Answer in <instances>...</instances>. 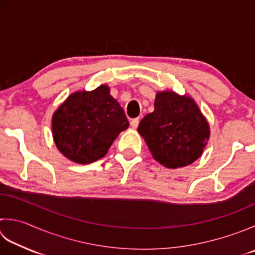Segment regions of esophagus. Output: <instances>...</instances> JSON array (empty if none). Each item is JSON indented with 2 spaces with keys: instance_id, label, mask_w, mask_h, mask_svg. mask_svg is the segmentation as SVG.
Returning a JSON list of instances; mask_svg holds the SVG:
<instances>
[{
  "instance_id": "34e87169",
  "label": "esophagus",
  "mask_w": 255,
  "mask_h": 255,
  "mask_svg": "<svg viewBox=\"0 0 255 255\" xmlns=\"http://www.w3.org/2000/svg\"><path fill=\"white\" fill-rule=\"evenodd\" d=\"M138 125H139V119H132V121L130 122V126H131V128H133V129H136L137 127H138Z\"/></svg>"
}]
</instances>
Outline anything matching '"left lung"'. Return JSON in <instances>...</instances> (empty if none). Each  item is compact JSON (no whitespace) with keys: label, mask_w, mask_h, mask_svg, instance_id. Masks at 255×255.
Segmentation results:
<instances>
[{"label":"left lung","mask_w":255,"mask_h":255,"mask_svg":"<svg viewBox=\"0 0 255 255\" xmlns=\"http://www.w3.org/2000/svg\"><path fill=\"white\" fill-rule=\"evenodd\" d=\"M138 132L154 160L177 169L201 157L210 138V126L191 96L168 89L157 92L154 111L141 119Z\"/></svg>","instance_id":"1"}]
</instances>
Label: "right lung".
Masks as SVG:
<instances>
[{"mask_svg":"<svg viewBox=\"0 0 255 255\" xmlns=\"http://www.w3.org/2000/svg\"><path fill=\"white\" fill-rule=\"evenodd\" d=\"M129 123L107 85L94 91H77L54 112L52 133L64 157L81 164L106 156L109 147Z\"/></svg>","mask_w":255,"mask_h":255,"instance_id":"right-lung-1","label":"right lung"}]
</instances>
